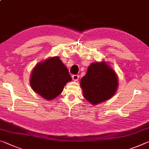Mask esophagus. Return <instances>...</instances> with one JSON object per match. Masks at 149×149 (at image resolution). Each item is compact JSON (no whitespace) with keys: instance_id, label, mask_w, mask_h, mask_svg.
I'll list each match as a JSON object with an SVG mask.
<instances>
[{"instance_id":"1","label":"esophagus","mask_w":149,"mask_h":149,"mask_svg":"<svg viewBox=\"0 0 149 149\" xmlns=\"http://www.w3.org/2000/svg\"><path fill=\"white\" fill-rule=\"evenodd\" d=\"M72 79L74 81H77L79 79V75H72Z\"/></svg>"}]
</instances>
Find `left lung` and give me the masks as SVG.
<instances>
[{"label":"left lung","instance_id":"obj_1","mask_svg":"<svg viewBox=\"0 0 149 149\" xmlns=\"http://www.w3.org/2000/svg\"><path fill=\"white\" fill-rule=\"evenodd\" d=\"M83 95L91 104L109 100L118 88L116 73L105 62L92 63L80 81Z\"/></svg>","mask_w":149,"mask_h":149}]
</instances>
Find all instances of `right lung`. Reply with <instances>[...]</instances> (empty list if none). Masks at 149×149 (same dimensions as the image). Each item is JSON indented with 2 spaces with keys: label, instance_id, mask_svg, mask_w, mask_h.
Masks as SVG:
<instances>
[{
  "label": "right lung",
  "instance_id": "right-lung-1",
  "mask_svg": "<svg viewBox=\"0 0 149 149\" xmlns=\"http://www.w3.org/2000/svg\"><path fill=\"white\" fill-rule=\"evenodd\" d=\"M72 77L60 58L52 57L39 62L31 73L30 83L33 90L46 100H52L62 93Z\"/></svg>",
  "mask_w": 149,
  "mask_h": 149
}]
</instances>
